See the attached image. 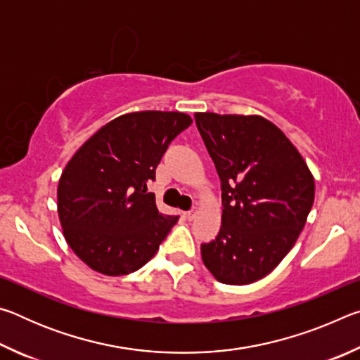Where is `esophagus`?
<instances>
[{"label":"esophagus","mask_w":360,"mask_h":360,"mask_svg":"<svg viewBox=\"0 0 360 360\" xmlns=\"http://www.w3.org/2000/svg\"><path fill=\"white\" fill-rule=\"evenodd\" d=\"M197 212H198V208H192L191 211L186 212V217L188 219V221H192V219H193L195 216H197Z\"/></svg>","instance_id":"34e87169"}]
</instances>
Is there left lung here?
Instances as JSON below:
<instances>
[{
	"instance_id": "left-lung-1",
	"label": "left lung",
	"mask_w": 360,
	"mask_h": 360,
	"mask_svg": "<svg viewBox=\"0 0 360 360\" xmlns=\"http://www.w3.org/2000/svg\"><path fill=\"white\" fill-rule=\"evenodd\" d=\"M195 124L221 179L222 224L202 245L217 281L251 284L288 254L314 202V179L288 136L260 115L197 112Z\"/></svg>"
}]
</instances>
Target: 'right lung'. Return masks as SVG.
Returning <instances> with one entry per match:
<instances>
[{"mask_svg": "<svg viewBox=\"0 0 360 360\" xmlns=\"http://www.w3.org/2000/svg\"><path fill=\"white\" fill-rule=\"evenodd\" d=\"M192 124L182 112L120 115L82 144L58 182V217L70 248L108 276L154 257L179 216L158 212L148 184L169 143Z\"/></svg>", "mask_w": 360, "mask_h": 360, "instance_id": "1", "label": "right lung"}]
</instances>
